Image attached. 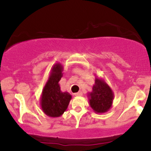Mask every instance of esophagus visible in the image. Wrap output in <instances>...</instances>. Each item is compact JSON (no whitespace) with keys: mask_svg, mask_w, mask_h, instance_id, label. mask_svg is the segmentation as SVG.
Returning <instances> with one entry per match:
<instances>
[{"mask_svg":"<svg viewBox=\"0 0 151 151\" xmlns=\"http://www.w3.org/2000/svg\"><path fill=\"white\" fill-rule=\"evenodd\" d=\"M74 96H82V93L81 91H80V92H78V93H76L75 94H74Z\"/></svg>","mask_w":151,"mask_h":151,"instance_id":"esophagus-1","label":"esophagus"}]
</instances>
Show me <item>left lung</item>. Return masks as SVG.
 <instances>
[{
	"label": "left lung",
	"instance_id": "8db88e82",
	"mask_svg": "<svg viewBox=\"0 0 151 151\" xmlns=\"http://www.w3.org/2000/svg\"><path fill=\"white\" fill-rule=\"evenodd\" d=\"M89 104L95 113L103 114L111 108L114 95L111 88L104 79L96 77L93 90L88 93Z\"/></svg>",
	"mask_w": 151,
	"mask_h": 151
}]
</instances>
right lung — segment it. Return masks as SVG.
Wrapping results in <instances>:
<instances>
[{"mask_svg": "<svg viewBox=\"0 0 151 151\" xmlns=\"http://www.w3.org/2000/svg\"><path fill=\"white\" fill-rule=\"evenodd\" d=\"M63 67L60 63H55L51 68L46 84L42 89L40 106L44 114L50 117H59L66 111L71 99L67 92H62L59 81L63 77Z\"/></svg>", "mask_w": 151, "mask_h": 151, "instance_id": "obj_1", "label": "right lung"}]
</instances>
